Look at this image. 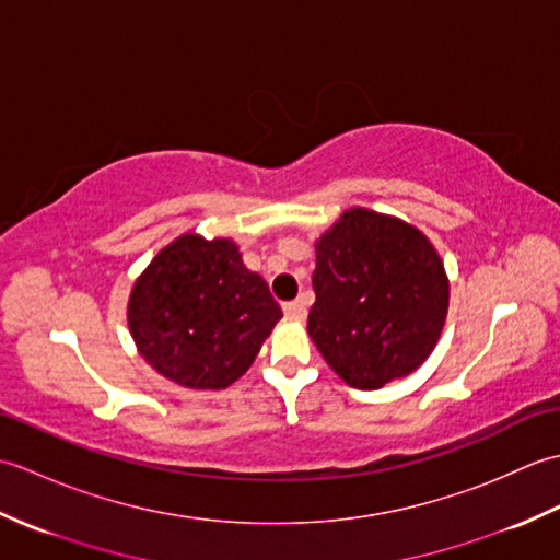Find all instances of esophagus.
Returning a JSON list of instances; mask_svg holds the SVG:
<instances>
[{
    "mask_svg": "<svg viewBox=\"0 0 560 560\" xmlns=\"http://www.w3.org/2000/svg\"><path fill=\"white\" fill-rule=\"evenodd\" d=\"M283 313H287L293 319H303L307 311H305V305L301 301H289V303H283Z\"/></svg>",
    "mask_w": 560,
    "mask_h": 560,
    "instance_id": "obj_1",
    "label": "esophagus"
}]
</instances>
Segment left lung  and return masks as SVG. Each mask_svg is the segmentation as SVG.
<instances>
[{"instance_id":"obj_1","label":"left lung","mask_w":560,"mask_h":560,"mask_svg":"<svg viewBox=\"0 0 560 560\" xmlns=\"http://www.w3.org/2000/svg\"><path fill=\"white\" fill-rule=\"evenodd\" d=\"M307 331L351 387L416 371L447 315V277L428 237L399 219L351 209L317 243Z\"/></svg>"}]
</instances>
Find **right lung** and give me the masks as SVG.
<instances>
[{
    "mask_svg": "<svg viewBox=\"0 0 560 560\" xmlns=\"http://www.w3.org/2000/svg\"><path fill=\"white\" fill-rule=\"evenodd\" d=\"M129 329L161 375L192 389L235 383L283 317L231 241L183 235L135 283Z\"/></svg>",
    "mask_w": 560,
    "mask_h": 560,
    "instance_id": "obj_1",
    "label": "right lung"
}]
</instances>
